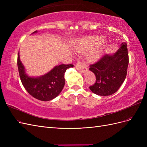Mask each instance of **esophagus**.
<instances>
[{
	"instance_id": "34e87169",
	"label": "esophagus",
	"mask_w": 147,
	"mask_h": 147,
	"mask_svg": "<svg viewBox=\"0 0 147 147\" xmlns=\"http://www.w3.org/2000/svg\"><path fill=\"white\" fill-rule=\"evenodd\" d=\"M75 68L76 69L80 72H85L88 70L86 67L84 65V64L80 62H78V63L75 65Z\"/></svg>"
}]
</instances>
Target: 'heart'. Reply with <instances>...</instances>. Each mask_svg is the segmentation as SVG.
Returning a JSON list of instances; mask_svg holds the SVG:
<instances>
[{
	"label": "heart",
	"instance_id": "heart-1",
	"mask_svg": "<svg viewBox=\"0 0 147 147\" xmlns=\"http://www.w3.org/2000/svg\"><path fill=\"white\" fill-rule=\"evenodd\" d=\"M108 45L105 38L91 35L77 39L74 42L73 47L78 53L86 52V57L89 63H95L103 55Z\"/></svg>",
	"mask_w": 147,
	"mask_h": 147
}]
</instances>
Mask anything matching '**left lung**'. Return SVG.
<instances>
[{
	"label": "left lung",
	"instance_id": "8db88e82",
	"mask_svg": "<svg viewBox=\"0 0 147 147\" xmlns=\"http://www.w3.org/2000/svg\"><path fill=\"white\" fill-rule=\"evenodd\" d=\"M129 57L127 44L123 42L113 54H105L97 63L90 65V70L94 74L96 81L90 87L94 94L110 96L121 86L127 74Z\"/></svg>",
	"mask_w": 147,
	"mask_h": 147
}]
</instances>
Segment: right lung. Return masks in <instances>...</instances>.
Listing matches in <instances>:
<instances>
[{
  "label": "right lung",
  "instance_id": "right-lung-1",
  "mask_svg": "<svg viewBox=\"0 0 147 147\" xmlns=\"http://www.w3.org/2000/svg\"><path fill=\"white\" fill-rule=\"evenodd\" d=\"M37 30L32 34L37 33ZM18 55V67L22 84L29 94L42 101H50L58 96L65 84L64 74L66 70L73 67L72 64L56 65L45 74L32 77L26 73L24 65Z\"/></svg>",
  "mask_w": 147,
  "mask_h": 147
}]
</instances>
